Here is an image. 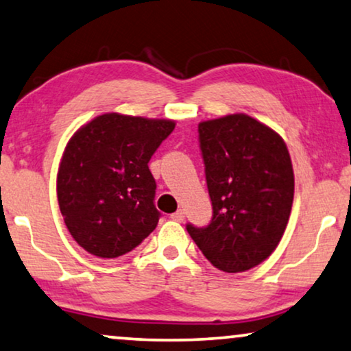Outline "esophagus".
<instances>
[{
	"instance_id": "34e87169",
	"label": "esophagus",
	"mask_w": 351,
	"mask_h": 351,
	"mask_svg": "<svg viewBox=\"0 0 351 351\" xmlns=\"http://www.w3.org/2000/svg\"><path fill=\"white\" fill-rule=\"evenodd\" d=\"M171 219L178 221V223H182V221H184V211H182V210L175 211V213L171 215Z\"/></svg>"
}]
</instances>
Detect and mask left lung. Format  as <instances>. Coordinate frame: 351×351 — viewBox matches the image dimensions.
<instances>
[{"label":"left lung","instance_id":"1","mask_svg":"<svg viewBox=\"0 0 351 351\" xmlns=\"http://www.w3.org/2000/svg\"><path fill=\"white\" fill-rule=\"evenodd\" d=\"M213 219L187 232L216 269L239 274L278 246L294 199L289 151L278 133L243 112L199 124Z\"/></svg>","mask_w":351,"mask_h":351}]
</instances>
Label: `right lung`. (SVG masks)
<instances>
[{
  "mask_svg": "<svg viewBox=\"0 0 351 351\" xmlns=\"http://www.w3.org/2000/svg\"><path fill=\"white\" fill-rule=\"evenodd\" d=\"M175 121L105 112L79 127L57 173V199L73 239L97 258L135 250L159 223L147 162Z\"/></svg>",
  "mask_w": 351,
  "mask_h": 351,
  "instance_id": "obj_1",
  "label": "right lung"
}]
</instances>
